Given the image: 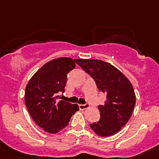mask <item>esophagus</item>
Wrapping results in <instances>:
<instances>
[{
    "instance_id": "esophagus-1",
    "label": "esophagus",
    "mask_w": 159,
    "mask_h": 159,
    "mask_svg": "<svg viewBox=\"0 0 159 159\" xmlns=\"http://www.w3.org/2000/svg\"><path fill=\"white\" fill-rule=\"evenodd\" d=\"M89 108V104H84V105H79V108L81 110H84L86 108Z\"/></svg>"
}]
</instances>
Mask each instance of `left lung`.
<instances>
[{"mask_svg": "<svg viewBox=\"0 0 159 159\" xmlns=\"http://www.w3.org/2000/svg\"><path fill=\"white\" fill-rule=\"evenodd\" d=\"M75 61L94 80L98 89L106 94L107 100L98 105L101 118L90 124L99 136L107 137L124 127L135 105V94L129 80L108 62L94 59H75Z\"/></svg>", "mask_w": 159, "mask_h": 159, "instance_id": "1", "label": "left lung"}]
</instances>
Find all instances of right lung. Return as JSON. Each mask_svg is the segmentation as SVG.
I'll return each instance as SVG.
<instances>
[{
    "label": "right lung",
    "instance_id": "right-lung-1",
    "mask_svg": "<svg viewBox=\"0 0 159 159\" xmlns=\"http://www.w3.org/2000/svg\"><path fill=\"white\" fill-rule=\"evenodd\" d=\"M75 68L70 57H60L43 65L30 78L25 89V105L32 119L45 131L57 133L66 127L78 105L58 101L64 92L67 75Z\"/></svg>",
    "mask_w": 159,
    "mask_h": 159
}]
</instances>
